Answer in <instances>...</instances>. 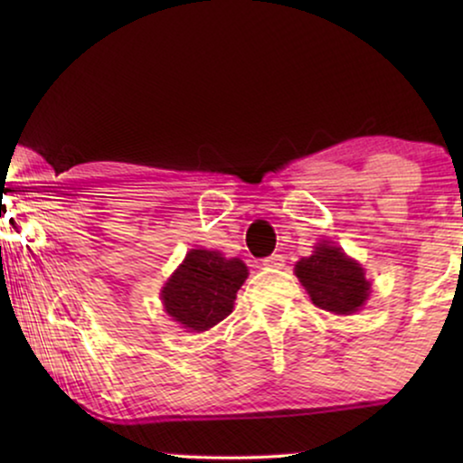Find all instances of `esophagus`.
<instances>
[{
    "mask_svg": "<svg viewBox=\"0 0 463 463\" xmlns=\"http://www.w3.org/2000/svg\"><path fill=\"white\" fill-rule=\"evenodd\" d=\"M263 265L268 269H282L284 268V257L282 255H269L263 259Z\"/></svg>",
    "mask_w": 463,
    "mask_h": 463,
    "instance_id": "1",
    "label": "esophagus"
}]
</instances>
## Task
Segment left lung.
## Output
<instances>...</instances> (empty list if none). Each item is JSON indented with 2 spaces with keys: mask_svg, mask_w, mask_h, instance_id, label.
<instances>
[{
  "mask_svg": "<svg viewBox=\"0 0 463 463\" xmlns=\"http://www.w3.org/2000/svg\"><path fill=\"white\" fill-rule=\"evenodd\" d=\"M295 274L316 306L326 312L354 314L369 297L371 284L364 278V269L335 246H316L312 257L297 263Z\"/></svg>",
  "mask_w": 463,
  "mask_h": 463,
  "instance_id": "1",
  "label": "left lung"
}]
</instances>
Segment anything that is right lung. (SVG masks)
<instances>
[{
	"label": "right lung",
	"instance_id": "obj_1",
	"mask_svg": "<svg viewBox=\"0 0 463 463\" xmlns=\"http://www.w3.org/2000/svg\"><path fill=\"white\" fill-rule=\"evenodd\" d=\"M249 276L240 259L217 250H189L162 290L166 312L189 331H208L227 318L238 288Z\"/></svg>",
	"mask_w": 463,
	"mask_h": 463
}]
</instances>
